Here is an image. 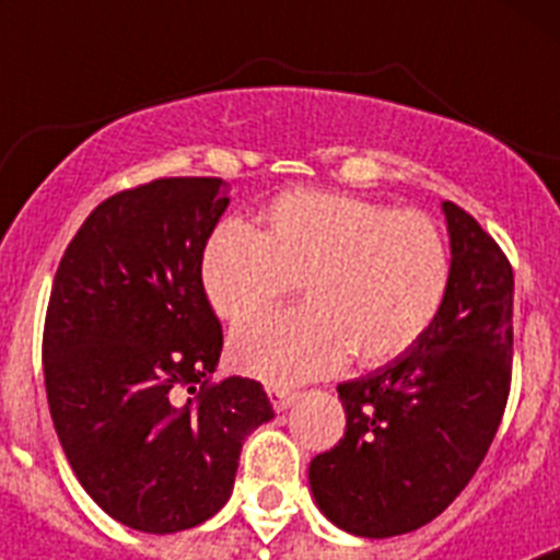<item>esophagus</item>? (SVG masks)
I'll return each mask as SVG.
<instances>
[{
	"mask_svg": "<svg viewBox=\"0 0 560 560\" xmlns=\"http://www.w3.org/2000/svg\"><path fill=\"white\" fill-rule=\"evenodd\" d=\"M269 398H271V407H275V412H283V409H289L291 404L300 398V393H294V389H285V387H271Z\"/></svg>",
	"mask_w": 560,
	"mask_h": 560,
	"instance_id": "1",
	"label": "esophagus"
}]
</instances>
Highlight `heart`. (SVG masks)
I'll list each match as a JSON object with an SVG mask.
<instances>
[{
	"mask_svg": "<svg viewBox=\"0 0 560 560\" xmlns=\"http://www.w3.org/2000/svg\"><path fill=\"white\" fill-rule=\"evenodd\" d=\"M215 314L246 319L303 283L308 305L235 328L237 370L296 384L353 355L375 368L412 350L452 289V249L434 219L339 192L294 190L271 201L266 230L224 221L201 255Z\"/></svg>",
	"mask_w": 560,
	"mask_h": 560,
	"instance_id": "1",
	"label": "heart"
}]
</instances>
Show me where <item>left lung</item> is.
Masks as SVG:
<instances>
[{
	"instance_id": "obj_1",
	"label": "left lung",
	"mask_w": 560,
	"mask_h": 560,
	"mask_svg": "<svg viewBox=\"0 0 560 560\" xmlns=\"http://www.w3.org/2000/svg\"><path fill=\"white\" fill-rule=\"evenodd\" d=\"M452 289L429 334L336 387L345 438L311 459L319 511L364 538L412 533L459 497L511 395L513 269L474 215L443 201Z\"/></svg>"
}]
</instances>
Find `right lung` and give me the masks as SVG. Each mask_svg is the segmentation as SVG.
<instances>
[{
    "mask_svg": "<svg viewBox=\"0 0 560 560\" xmlns=\"http://www.w3.org/2000/svg\"><path fill=\"white\" fill-rule=\"evenodd\" d=\"M230 196L171 176L92 210L58 264L44 384L83 491L131 530L179 533L224 508L244 440L275 418L260 381H212L221 323L201 255ZM179 394H192L185 408Z\"/></svg>",
    "mask_w": 560,
    "mask_h": 560,
    "instance_id": "right-lung-1",
    "label": "right lung"
}]
</instances>
